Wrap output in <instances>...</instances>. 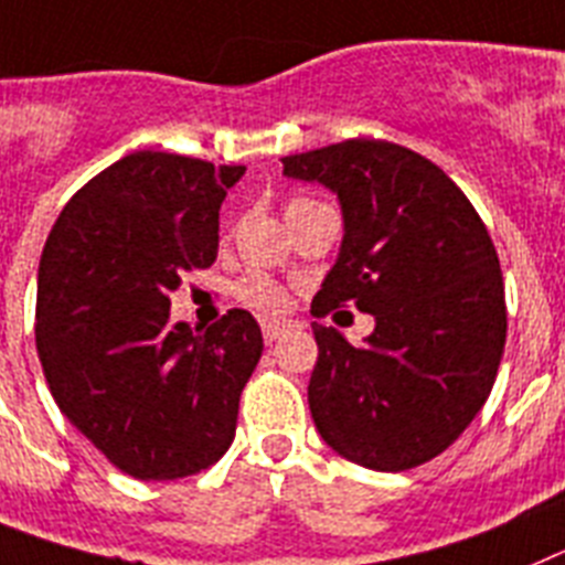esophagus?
<instances>
[{
	"label": "esophagus",
	"mask_w": 565,
	"mask_h": 565,
	"mask_svg": "<svg viewBox=\"0 0 565 565\" xmlns=\"http://www.w3.org/2000/svg\"><path fill=\"white\" fill-rule=\"evenodd\" d=\"M289 330H296V323L284 321V318H264L262 321V332H264V341L267 343H273L276 338L287 335Z\"/></svg>",
	"instance_id": "obj_1"
}]
</instances>
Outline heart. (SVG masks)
Instances as JSON below:
<instances>
[{
	"mask_svg": "<svg viewBox=\"0 0 565 565\" xmlns=\"http://www.w3.org/2000/svg\"><path fill=\"white\" fill-rule=\"evenodd\" d=\"M301 204H310V201L296 199L287 207V213L301 207ZM235 298L247 303L249 310L258 312H281L287 307V292H284L281 284L273 281L269 276H262V273H249V276H244L242 281L235 284Z\"/></svg>",
	"mask_w": 565,
	"mask_h": 565,
	"instance_id": "obj_1",
	"label": "heart"
}]
</instances>
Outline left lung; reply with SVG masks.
Instances as JSON below:
<instances>
[{"label": "left lung", "mask_w": 565, "mask_h": 565, "mask_svg": "<svg viewBox=\"0 0 565 565\" xmlns=\"http://www.w3.org/2000/svg\"><path fill=\"white\" fill-rule=\"evenodd\" d=\"M289 179L338 193L343 242L312 316L358 307L352 347L312 323L310 412L347 460L404 472L438 458L487 404L507 343V298L487 224L438 164L381 139L284 156Z\"/></svg>", "instance_id": "obj_1"}]
</instances>
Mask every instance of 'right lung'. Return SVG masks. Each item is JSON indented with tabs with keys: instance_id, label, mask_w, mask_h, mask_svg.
<instances>
[{
	"instance_id": "obj_1",
	"label": "right lung",
	"mask_w": 565,
	"mask_h": 565,
	"mask_svg": "<svg viewBox=\"0 0 565 565\" xmlns=\"http://www.w3.org/2000/svg\"><path fill=\"white\" fill-rule=\"evenodd\" d=\"M247 167L136 150L58 213L39 262L36 350L53 401L116 469L179 480L230 449L264 350L247 310L204 332L170 292L218 255V210Z\"/></svg>"
}]
</instances>
